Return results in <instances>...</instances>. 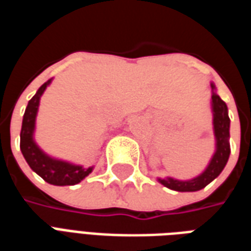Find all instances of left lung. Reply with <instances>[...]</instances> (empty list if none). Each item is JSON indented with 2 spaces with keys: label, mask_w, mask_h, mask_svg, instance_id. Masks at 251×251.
Wrapping results in <instances>:
<instances>
[{
  "label": "left lung",
  "mask_w": 251,
  "mask_h": 251,
  "mask_svg": "<svg viewBox=\"0 0 251 251\" xmlns=\"http://www.w3.org/2000/svg\"><path fill=\"white\" fill-rule=\"evenodd\" d=\"M211 111H212V126L215 137V152L208 161L204 171L198 176L188 180H179L175 177H157V181L164 187L177 192H195L203 189L215 180L226 167L230 157V118L227 104L216 94V87L211 82Z\"/></svg>",
  "instance_id": "left-lung-1"
}]
</instances>
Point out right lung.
I'll use <instances>...</instances> for the list:
<instances>
[{"mask_svg": "<svg viewBox=\"0 0 251 251\" xmlns=\"http://www.w3.org/2000/svg\"><path fill=\"white\" fill-rule=\"evenodd\" d=\"M52 79L41 86L33 98L28 102L23 117V126L20 133V149L30 169L52 185H75L93 172L94 167L84 168L79 164L52 157L41 149L35 140L36 117L40 106L41 95L51 84Z\"/></svg>", "mask_w": 251, "mask_h": 251, "instance_id": "1", "label": "right lung"}]
</instances>
